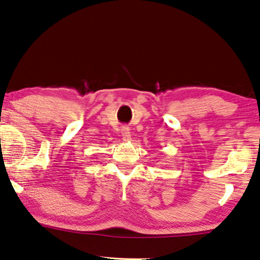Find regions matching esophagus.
<instances>
[{"instance_id": "34e87169", "label": "esophagus", "mask_w": 260, "mask_h": 260, "mask_svg": "<svg viewBox=\"0 0 260 260\" xmlns=\"http://www.w3.org/2000/svg\"><path fill=\"white\" fill-rule=\"evenodd\" d=\"M121 137H122V140H125V141H128V140H131V132H129L128 127H122Z\"/></svg>"}]
</instances>
